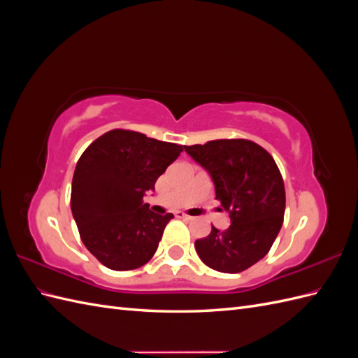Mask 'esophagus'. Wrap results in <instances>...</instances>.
Instances as JSON below:
<instances>
[{
    "mask_svg": "<svg viewBox=\"0 0 358 358\" xmlns=\"http://www.w3.org/2000/svg\"><path fill=\"white\" fill-rule=\"evenodd\" d=\"M175 216H176V218L187 220V221H189V220H191V216H189V215H187V213H183V212H176V213H175Z\"/></svg>",
    "mask_w": 358,
    "mask_h": 358,
    "instance_id": "obj_1",
    "label": "esophagus"
}]
</instances>
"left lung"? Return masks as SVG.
<instances>
[{
	"label": "left lung",
	"mask_w": 358,
	"mask_h": 358,
	"mask_svg": "<svg viewBox=\"0 0 358 358\" xmlns=\"http://www.w3.org/2000/svg\"><path fill=\"white\" fill-rule=\"evenodd\" d=\"M210 173L216 199L229 212L231 225L196 241L201 262L222 273H239L259 262L282 227L285 187L273 157L246 138L210 140L185 146Z\"/></svg>",
	"instance_id": "1"
}]
</instances>
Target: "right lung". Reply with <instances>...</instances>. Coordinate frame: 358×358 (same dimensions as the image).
I'll return each mask as SVG.
<instances>
[{
	"instance_id": "1",
	"label": "right lung",
	"mask_w": 358,
	"mask_h": 358,
	"mask_svg": "<svg viewBox=\"0 0 358 358\" xmlns=\"http://www.w3.org/2000/svg\"><path fill=\"white\" fill-rule=\"evenodd\" d=\"M182 150L121 128L85 149L73 175L71 212L83 245L103 266L124 272L154 257L173 215L149 210L143 196Z\"/></svg>"
}]
</instances>
